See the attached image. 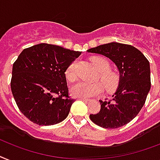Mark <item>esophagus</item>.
Masks as SVG:
<instances>
[{
	"label": "esophagus",
	"mask_w": 160,
	"mask_h": 160,
	"mask_svg": "<svg viewBox=\"0 0 160 160\" xmlns=\"http://www.w3.org/2000/svg\"><path fill=\"white\" fill-rule=\"evenodd\" d=\"M79 99L81 101H85V102L89 101V99H88V98H79Z\"/></svg>",
	"instance_id": "1"
}]
</instances>
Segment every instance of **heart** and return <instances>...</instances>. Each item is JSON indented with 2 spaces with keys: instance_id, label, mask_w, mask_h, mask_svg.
Masks as SVG:
<instances>
[{
  "instance_id": "heart-1",
  "label": "heart",
  "mask_w": 160,
  "mask_h": 160,
  "mask_svg": "<svg viewBox=\"0 0 160 160\" xmlns=\"http://www.w3.org/2000/svg\"><path fill=\"white\" fill-rule=\"evenodd\" d=\"M92 64L99 71L97 80L100 82H80L71 89V94L75 98H90L100 95L103 89L108 93H112L117 89L120 82V76L116 71L110 69V63L102 57H93ZM66 77L70 82H75L78 79L77 62H73L65 72Z\"/></svg>"
}]
</instances>
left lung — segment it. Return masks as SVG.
<instances>
[{
    "label": "left lung",
    "mask_w": 160,
    "mask_h": 160,
    "mask_svg": "<svg viewBox=\"0 0 160 160\" xmlns=\"http://www.w3.org/2000/svg\"><path fill=\"white\" fill-rule=\"evenodd\" d=\"M111 59L120 72L119 85L112 98L99 100L100 112L89 115L96 125L108 129L133 120L145 104L150 89V63L141 51L128 44L110 42L87 50Z\"/></svg>",
    "instance_id": "obj_1"
}]
</instances>
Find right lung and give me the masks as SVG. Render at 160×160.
Here are the masks:
<instances>
[{
  "label": "right lung",
  "mask_w": 160,
  "mask_h": 160,
  "mask_svg": "<svg viewBox=\"0 0 160 160\" xmlns=\"http://www.w3.org/2000/svg\"><path fill=\"white\" fill-rule=\"evenodd\" d=\"M80 54L48 43L19 54L13 64L10 88L19 109L31 122L50 126L67 118L75 99L69 94L65 72Z\"/></svg>",
  "instance_id": "add662e5"
}]
</instances>
